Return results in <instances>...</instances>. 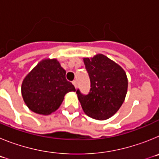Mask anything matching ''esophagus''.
I'll use <instances>...</instances> for the list:
<instances>
[{
  "label": "esophagus",
  "mask_w": 159,
  "mask_h": 159,
  "mask_svg": "<svg viewBox=\"0 0 159 159\" xmlns=\"http://www.w3.org/2000/svg\"><path fill=\"white\" fill-rule=\"evenodd\" d=\"M72 84H73V85H74V86H75V88H77V81L76 80H74L72 82Z\"/></svg>",
  "instance_id": "obj_1"
}]
</instances>
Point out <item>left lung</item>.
<instances>
[{
	"label": "left lung",
	"mask_w": 159,
	"mask_h": 159,
	"mask_svg": "<svg viewBox=\"0 0 159 159\" xmlns=\"http://www.w3.org/2000/svg\"><path fill=\"white\" fill-rule=\"evenodd\" d=\"M91 80L88 95L76 94L84 113L97 120H105L119 111L125 100L128 80L123 67L102 54L84 58Z\"/></svg>",
	"instance_id": "8db88e82"
}]
</instances>
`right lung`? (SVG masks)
<instances>
[{
	"label": "right lung",
	"mask_w": 159,
	"mask_h": 159,
	"mask_svg": "<svg viewBox=\"0 0 159 159\" xmlns=\"http://www.w3.org/2000/svg\"><path fill=\"white\" fill-rule=\"evenodd\" d=\"M66 71L57 59H44L24 79L21 94L29 110L48 116L60 107L64 95L75 92L66 80Z\"/></svg>",
	"instance_id": "1"
}]
</instances>
